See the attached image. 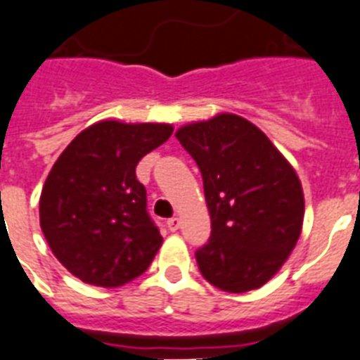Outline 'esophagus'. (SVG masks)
<instances>
[{"label": "esophagus", "instance_id": "esophagus-1", "mask_svg": "<svg viewBox=\"0 0 360 360\" xmlns=\"http://www.w3.org/2000/svg\"><path fill=\"white\" fill-rule=\"evenodd\" d=\"M179 224H181V221L177 219V217H172V219H168V221H166V226H168L169 232H175V230L179 229Z\"/></svg>", "mask_w": 360, "mask_h": 360}]
</instances>
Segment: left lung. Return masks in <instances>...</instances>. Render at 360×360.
Listing matches in <instances>:
<instances>
[{
    "instance_id": "1",
    "label": "left lung",
    "mask_w": 360,
    "mask_h": 360,
    "mask_svg": "<svg viewBox=\"0 0 360 360\" xmlns=\"http://www.w3.org/2000/svg\"><path fill=\"white\" fill-rule=\"evenodd\" d=\"M198 164L211 236L198 268L226 292L259 289L283 266L300 238L304 194L298 175L270 139L238 115H217L177 130Z\"/></svg>"
}]
</instances>
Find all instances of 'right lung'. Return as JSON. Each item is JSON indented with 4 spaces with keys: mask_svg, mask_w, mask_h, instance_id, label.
I'll return each instance as SVG.
<instances>
[{
    "mask_svg": "<svg viewBox=\"0 0 360 360\" xmlns=\"http://www.w3.org/2000/svg\"><path fill=\"white\" fill-rule=\"evenodd\" d=\"M172 131L169 124L103 120L82 130L54 162L41 192V230L75 278L120 287L149 268L162 236L136 166Z\"/></svg>",
    "mask_w": 360,
    "mask_h": 360,
    "instance_id": "right-lung-1",
    "label": "right lung"
}]
</instances>
